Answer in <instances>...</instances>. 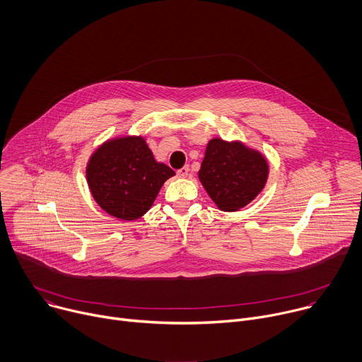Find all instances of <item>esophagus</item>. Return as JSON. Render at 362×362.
<instances>
[{
	"instance_id": "1",
	"label": "esophagus",
	"mask_w": 362,
	"mask_h": 362,
	"mask_svg": "<svg viewBox=\"0 0 362 362\" xmlns=\"http://www.w3.org/2000/svg\"><path fill=\"white\" fill-rule=\"evenodd\" d=\"M187 175H189V168L187 166H185L180 170H177V176L179 177H187Z\"/></svg>"
}]
</instances>
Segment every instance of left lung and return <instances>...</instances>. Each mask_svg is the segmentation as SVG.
<instances>
[{"label": "left lung", "instance_id": "8db88e82", "mask_svg": "<svg viewBox=\"0 0 362 362\" xmlns=\"http://www.w3.org/2000/svg\"><path fill=\"white\" fill-rule=\"evenodd\" d=\"M270 173L266 156L240 140H209L199 180L214 204L235 212L252 202L264 189Z\"/></svg>", "mask_w": 362, "mask_h": 362}]
</instances>
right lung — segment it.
<instances>
[{
    "instance_id": "1",
    "label": "right lung",
    "mask_w": 362,
    "mask_h": 362,
    "mask_svg": "<svg viewBox=\"0 0 362 362\" xmlns=\"http://www.w3.org/2000/svg\"><path fill=\"white\" fill-rule=\"evenodd\" d=\"M175 172L154 158L143 136H118L98 147L86 164L92 198L121 221L141 218Z\"/></svg>"
}]
</instances>
